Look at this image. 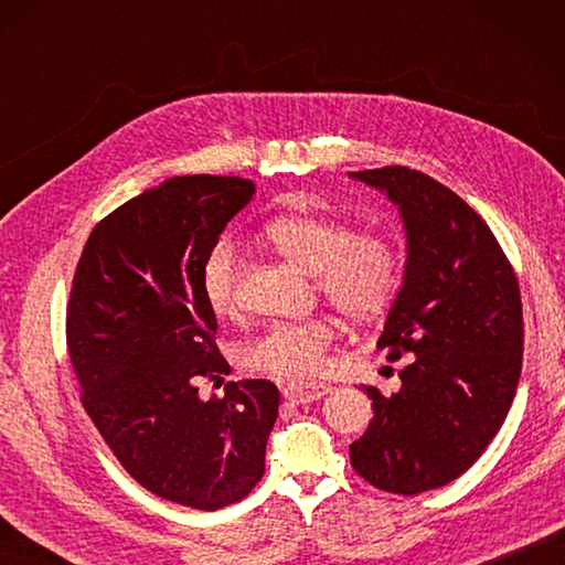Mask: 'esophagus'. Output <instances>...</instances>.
<instances>
[{
    "label": "esophagus",
    "mask_w": 565,
    "mask_h": 565,
    "mask_svg": "<svg viewBox=\"0 0 565 565\" xmlns=\"http://www.w3.org/2000/svg\"><path fill=\"white\" fill-rule=\"evenodd\" d=\"M328 393H332L330 386H286L284 398L294 405H306L326 398Z\"/></svg>",
    "instance_id": "esophagus-1"
}]
</instances>
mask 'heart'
I'll list each match as a JSON object with an SVG mask.
<instances>
[{"label": "heart", "instance_id": "1", "mask_svg": "<svg viewBox=\"0 0 565 565\" xmlns=\"http://www.w3.org/2000/svg\"><path fill=\"white\" fill-rule=\"evenodd\" d=\"M269 245L316 276L318 291L352 320L379 316L388 306L401 279V264L386 237L352 233L344 221L316 213L279 215L264 227ZM237 249L221 237L201 264V294L221 320L237 313ZM332 340L328 320L279 322L239 350V364L276 381L303 383L322 374Z\"/></svg>", "mask_w": 565, "mask_h": 565}]
</instances>
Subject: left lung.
I'll return each instance as SVG.
<instances>
[{"instance_id":"1","label":"left lung","mask_w":565,"mask_h":565,"mask_svg":"<svg viewBox=\"0 0 565 565\" xmlns=\"http://www.w3.org/2000/svg\"><path fill=\"white\" fill-rule=\"evenodd\" d=\"M398 206L405 271L379 350L407 359L401 388L374 401L354 444V471L395 495H417L459 478L498 429L522 371L520 286L486 221L451 189L407 170L350 172Z\"/></svg>"}]
</instances>
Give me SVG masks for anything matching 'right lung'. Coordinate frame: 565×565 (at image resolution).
I'll list each match as a JSON object with an SVG mask.
<instances>
[{
  "label": "right lung",
  "instance_id": "add662e5",
  "mask_svg": "<svg viewBox=\"0 0 565 565\" xmlns=\"http://www.w3.org/2000/svg\"><path fill=\"white\" fill-rule=\"evenodd\" d=\"M252 196L239 177L164 179L94 227L72 281L67 350L84 411L142 488L194 510L257 486L279 415V388L264 379L199 395L203 379L231 371L201 264Z\"/></svg>",
  "mask_w": 565,
  "mask_h": 565
}]
</instances>
